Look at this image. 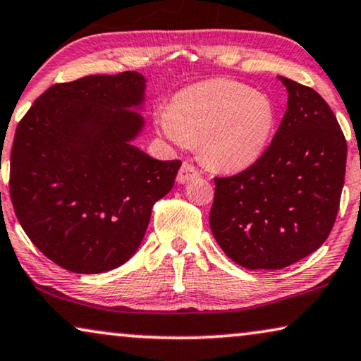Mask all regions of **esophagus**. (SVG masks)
Returning a JSON list of instances; mask_svg holds the SVG:
<instances>
[{
    "label": "esophagus",
    "mask_w": 361,
    "mask_h": 361,
    "mask_svg": "<svg viewBox=\"0 0 361 361\" xmlns=\"http://www.w3.org/2000/svg\"><path fill=\"white\" fill-rule=\"evenodd\" d=\"M200 170L196 169L195 165H191V164H188V161H185V164L181 165V169H180V171H178V176H176V180H178V183H188V181H191V180H196V178H200Z\"/></svg>",
    "instance_id": "esophagus-1"
}]
</instances>
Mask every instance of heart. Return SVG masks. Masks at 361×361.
Segmentation results:
<instances>
[{"label": "heart", "mask_w": 361, "mask_h": 361, "mask_svg": "<svg viewBox=\"0 0 361 361\" xmlns=\"http://www.w3.org/2000/svg\"><path fill=\"white\" fill-rule=\"evenodd\" d=\"M161 135L180 147L200 140L202 159L224 171H240L265 154L275 108L260 91L232 80L190 86L155 113Z\"/></svg>", "instance_id": "obj_1"}]
</instances>
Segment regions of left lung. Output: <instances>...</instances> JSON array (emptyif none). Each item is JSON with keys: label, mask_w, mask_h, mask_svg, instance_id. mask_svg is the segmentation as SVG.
I'll use <instances>...</instances> for the list:
<instances>
[{"label": "left lung", "mask_w": 361, "mask_h": 361, "mask_svg": "<svg viewBox=\"0 0 361 361\" xmlns=\"http://www.w3.org/2000/svg\"><path fill=\"white\" fill-rule=\"evenodd\" d=\"M288 109L265 154L232 176H216L212 235L248 270H280L316 252L337 217L347 140L316 90L280 77Z\"/></svg>", "instance_id": "8db88e82"}]
</instances>
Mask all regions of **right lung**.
I'll list each match as a JSON object with an SVG mask.
<instances>
[{"mask_svg": "<svg viewBox=\"0 0 361 361\" xmlns=\"http://www.w3.org/2000/svg\"><path fill=\"white\" fill-rule=\"evenodd\" d=\"M137 72L90 75L44 91L19 121L9 192L19 224L49 260L73 273H104L129 260L181 161L130 144L144 99Z\"/></svg>", "mask_w": 361, "mask_h": 361, "instance_id": "obj_1", "label": "right lung"}]
</instances>
